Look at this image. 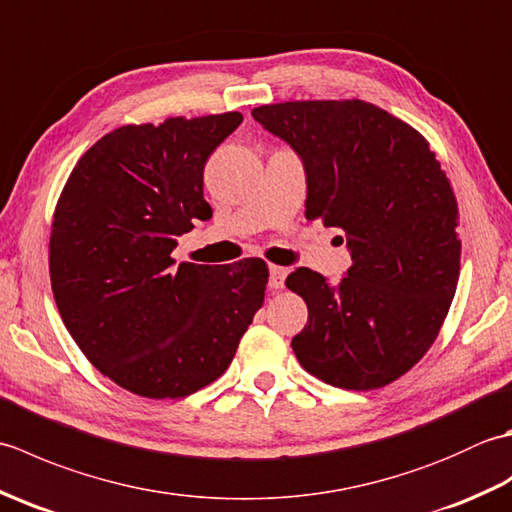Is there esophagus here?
<instances>
[{
	"instance_id": "obj_1",
	"label": "esophagus",
	"mask_w": 512,
	"mask_h": 512,
	"mask_svg": "<svg viewBox=\"0 0 512 512\" xmlns=\"http://www.w3.org/2000/svg\"><path fill=\"white\" fill-rule=\"evenodd\" d=\"M288 270L281 268V266H270V279H268V286L273 290L284 288V281H286Z\"/></svg>"
}]
</instances>
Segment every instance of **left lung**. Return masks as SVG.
<instances>
[{"label": "left lung", "mask_w": 512, "mask_h": 512, "mask_svg": "<svg viewBox=\"0 0 512 512\" xmlns=\"http://www.w3.org/2000/svg\"><path fill=\"white\" fill-rule=\"evenodd\" d=\"M253 118L297 151L306 217L343 228L352 255L336 286L310 268L286 279L308 306L292 339L301 367L341 389L394 383L436 341L458 288L447 173L420 132L358 99L262 105Z\"/></svg>", "instance_id": "left-lung-1"}]
</instances>
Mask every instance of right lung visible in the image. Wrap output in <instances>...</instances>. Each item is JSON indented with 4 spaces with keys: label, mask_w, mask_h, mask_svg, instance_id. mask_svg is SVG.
<instances>
[{
    "label": "right lung",
    "mask_w": 512,
    "mask_h": 512,
    "mask_svg": "<svg viewBox=\"0 0 512 512\" xmlns=\"http://www.w3.org/2000/svg\"><path fill=\"white\" fill-rule=\"evenodd\" d=\"M239 112L167 118L105 134L54 209L50 281L65 328L118 387L184 398L220 378L268 284L264 259L176 266L171 250L209 222L204 165Z\"/></svg>",
    "instance_id": "right-lung-1"
}]
</instances>
